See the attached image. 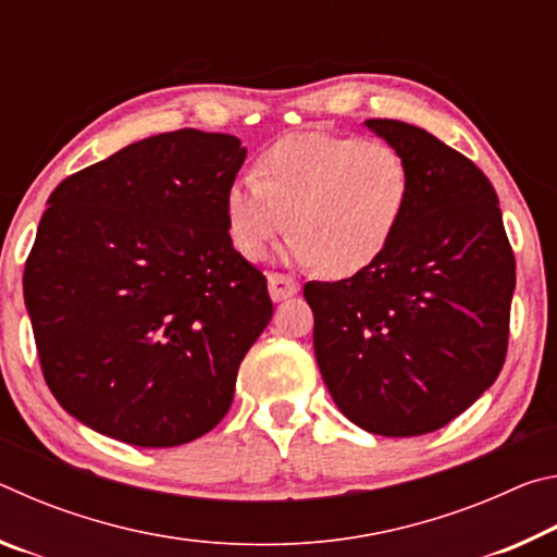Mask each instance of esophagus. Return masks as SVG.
I'll use <instances>...</instances> for the list:
<instances>
[{
	"label": "esophagus",
	"instance_id": "1",
	"mask_svg": "<svg viewBox=\"0 0 557 557\" xmlns=\"http://www.w3.org/2000/svg\"><path fill=\"white\" fill-rule=\"evenodd\" d=\"M268 289H270L272 301H282V299H289L297 295L299 282L295 277H287V275H270Z\"/></svg>",
	"mask_w": 557,
	"mask_h": 557
}]
</instances>
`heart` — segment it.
Segmentation results:
<instances>
[{"label":"heart","mask_w":557,"mask_h":557,"mask_svg":"<svg viewBox=\"0 0 557 557\" xmlns=\"http://www.w3.org/2000/svg\"><path fill=\"white\" fill-rule=\"evenodd\" d=\"M412 174L383 139L292 135L262 149L252 176L225 188L223 219L233 248L260 260L285 231V260L354 277L388 250L408 213Z\"/></svg>","instance_id":"obj_1"}]
</instances>
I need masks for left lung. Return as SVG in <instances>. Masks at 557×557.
<instances>
[{"mask_svg":"<svg viewBox=\"0 0 557 557\" xmlns=\"http://www.w3.org/2000/svg\"><path fill=\"white\" fill-rule=\"evenodd\" d=\"M363 125L408 159L412 194L375 265L305 285L314 356L354 425L383 437L428 435L502 371L516 260L482 169L408 122Z\"/></svg>","mask_w":557,"mask_h":557,"instance_id":"1","label":"left lung"}]
</instances>
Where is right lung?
Segmentation results:
<instances>
[{
	"label": "right lung",
	"instance_id": "obj_1",
	"mask_svg": "<svg viewBox=\"0 0 557 557\" xmlns=\"http://www.w3.org/2000/svg\"><path fill=\"white\" fill-rule=\"evenodd\" d=\"M248 149L176 129L53 188L24 268L46 385L90 430L176 447L225 418L272 319L268 280L233 248L225 188Z\"/></svg>",
	"mask_w": 557,
	"mask_h": 557
}]
</instances>
